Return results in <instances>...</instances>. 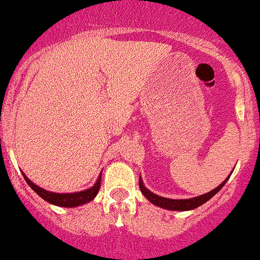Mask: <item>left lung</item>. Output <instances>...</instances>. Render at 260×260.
<instances>
[{
	"instance_id": "obj_1",
	"label": "left lung",
	"mask_w": 260,
	"mask_h": 260,
	"mask_svg": "<svg viewBox=\"0 0 260 260\" xmlns=\"http://www.w3.org/2000/svg\"><path fill=\"white\" fill-rule=\"evenodd\" d=\"M231 176V175H229ZM229 176L221 182L220 185L217 186V188L212 189L211 191L209 193L202 194V196H198V197H194V198H189V200H170V198H165V197H160V196H156V194L151 193L149 189L145 188L144 182L142 180L140 179V189H141L142 194H144L145 197L147 200L150 201L153 205L159 206V207H162V209H167V210H172V211H188V210H193V209H197L200 207L201 205L206 203L210 198H212L217 191L220 190L221 188L224 186L226 181H228Z\"/></svg>"
}]
</instances>
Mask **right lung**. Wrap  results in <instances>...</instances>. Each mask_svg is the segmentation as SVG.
<instances>
[{"mask_svg": "<svg viewBox=\"0 0 260 260\" xmlns=\"http://www.w3.org/2000/svg\"><path fill=\"white\" fill-rule=\"evenodd\" d=\"M23 176H24L28 185L31 186L43 200L51 203V205L62 206V207H76V206L90 202L97 196L98 190H100V186H101V175H100V177L97 179L94 185L92 188L86 189V190L78 191V193H53V191L45 190V189L37 186L24 174H23Z\"/></svg>", "mask_w": 260, "mask_h": 260, "instance_id": "add662e5", "label": "right lung"}]
</instances>
